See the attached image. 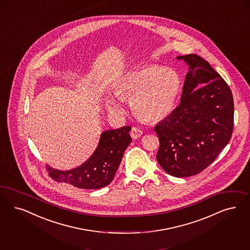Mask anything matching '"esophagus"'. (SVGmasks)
<instances>
[{"mask_svg": "<svg viewBox=\"0 0 250 250\" xmlns=\"http://www.w3.org/2000/svg\"><path fill=\"white\" fill-rule=\"evenodd\" d=\"M130 135H131L133 139H137V138H140L142 136V131L138 127H133L131 130Z\"/></svg>", "mask_w": 250, "mask_h": 250, "instance_id": "1", "label": "esophagus"}]
</instances>
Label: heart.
Segmentation results:
<instances>
[{
  "label": "heart",
  "instance_id": "1",
  "mask_svg": "<svg viewBox=\"0 0 250 250\" xmlns=\"http://www.w3.org/2000/svg\"><path fill=\"white\" fill-rule=\"evenodd\" d=\"M181 89L180 78L172 69L148 65L125 74L114 84L113 91L122 100H130L133 112L141 120L159 122L174 110ZM107 110L122 115L124 110L114 100L107 102Z\"/></svg>",
  "mask_w": 250,
  "mask_h": 250
}]
</instances>
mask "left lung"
<instances>
[{
	"label": "left lung",
	"instance_id": "left-lung-1",
	"mask_svg": "<svg viewBox=\"0 0 250 250\" xmlns=\"http://www.w3.org/2000/svg\"><path fill=\"white\" fill-rule=\"evenodd\" d=\"M188 66L181 102L156 125L160 147L157 161L175 177L202 172L232 137L233 100L223 78L197 54L176 57Z\"/></svg>",
	"mask_w": 250,
	"mask_h": 250
}]
</instances>
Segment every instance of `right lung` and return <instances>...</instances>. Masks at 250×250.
I'll return each mask as SVG.
<instances>
[{
  "instance_id": "add662e5",
  "label": "right lung",
  "mask_w": 250,
  "mask_h": 250,
  "mask_svg": "<svg viewBox=\"0 0 250 250\" xmlns=\"http://www.w3.org/2000/svg\"><path fill=\"white\" fill-rule=\"evenodd\" d=\"M130 131V126L105 130L94 152L84 164L66 171L48 166L51 177L84 189H98L108 186L114 178L125 148L132 142Z\"/></svg>"
}]
</instances>
